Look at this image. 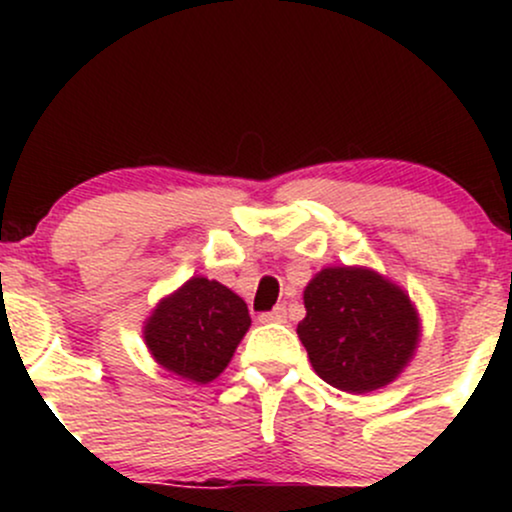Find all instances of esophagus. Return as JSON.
Returning a JSON list of instances; mask_svg holds the SVG:
<instances>
[{
  "label": "esophagus",
  "instance_id": "obj_1",
  "mask_svg": "<svg viewBox=\"0 0 512 512\" xmlns=\"http://www.w3.org/2000/svg\"><path fill=\"white\" fill-rule=\"evenodd\" d=\"M262 322H286V305H276L269 313L260 315Z\"/></svg>",
  "mask_w": 512,
  "mask_h": 512
}]
</instances>
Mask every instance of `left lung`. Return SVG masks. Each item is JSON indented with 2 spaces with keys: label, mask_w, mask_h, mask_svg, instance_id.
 <instances>
[{
  "label": "left lung",
  "mask_w": 512,
  "mask_h": 512,
  "mask_svg": "<svg viewBox=\"0 0 512 512\" xmlns=\"http://www.w3.org/2000/svg\"><path fill=\"white\" fill-rule=\"evenodd\" d=\"M298 337L315 373L344 392L378 390L397 378L419 342L409 296L370 269L327 267L305 286Z\"/></svg>",
  "instance_id": "1"
}]
</instances>
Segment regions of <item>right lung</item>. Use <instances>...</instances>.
<instances>
[{"label": "right lung", "instance_id": "add662e5", "mask_svg": "<svg viewBox=\"0 0 512 512\" xmlns=\"http://www.w3.org/2000/svg\"><path fill=\"white\" fill-rule=\"evenodd\" d=\"M250 327L248 305L231 289L192 276L180 291L158 303L144 327L149 351L170 373L209 383L231 361Z\"/></svg>", "mask_w": 512, "mask_h": 512}]
</instances>
